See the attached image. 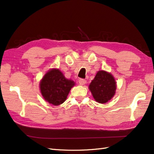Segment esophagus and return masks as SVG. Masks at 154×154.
Masks as SVG:
<instances>
[{
  "instance_id": "esophagus-1",
  "label": "esophagus",
  "mask_w": 154,
  "mask_h": 154,
  "mask_svg": "<svg viewBox=\"0 0 154 154\" xmlns=\"http://www.w3.org/2000/svg\"><path fill=\"white\" fill-rule=\"evenodd\" d=\"M86 83H87V81L85 79H80L79 80V85H85Z\"/></svg>"
}]
</instances>
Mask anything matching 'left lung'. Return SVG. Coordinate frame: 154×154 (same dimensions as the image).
<instances>
[{"mask_svg": "<svg viewBox=\"0 0 154 154\" xmlns=\"http://www.w3.org/2000/svg\"><path fill=\"white\" fill-rule=\"evenodd\" d=\"M89 88L94 99L98 103L104 104L114 97L116 93V83L110 73L99 71L91 81Z\"/></svg>", "mask_w": 154, "mask_h": 154, "instance_id": "obj_1", "label": "left lung"}]
</instances>
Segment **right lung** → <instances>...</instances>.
I'll use <instances>...</instances> for the list:
<instances>
[{"label": "right lung", "mask_w": 154, "mask_h": 154, "mask_svg": "<svg viewBox=\"0 0 154 154\" xmlns=\"http://www.w3.org/2000/svg\"><path fill=\"white\" fill-rule=\"evenodd\" d=\"M75 84L73 81L66 79L58 69H51L42 78L40 88L44 99L49 103L57 106L65 102Z\"/></svg>", "instance_id": "right-lung-1"}]
</instances>
